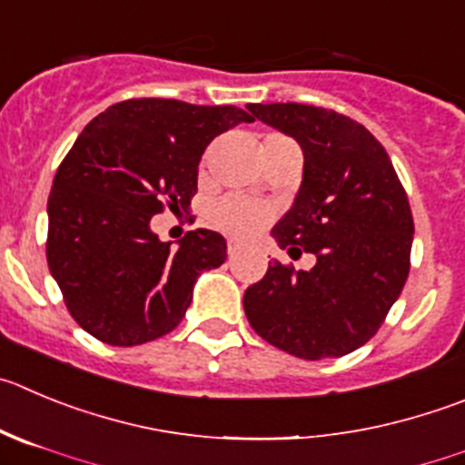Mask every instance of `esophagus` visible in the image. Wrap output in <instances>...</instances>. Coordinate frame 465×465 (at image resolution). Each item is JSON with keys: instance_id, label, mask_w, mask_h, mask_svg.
<instances>
[{"instance_id": "34e87169", "label": "esophagus", "mask_w": 465, "mask_h": 465, "mask_svg": "<svg viewBox=\"0 0 465 465\" xmlns=\"http://www.w3.org/2000/svg\"><path fill=\"white\" fill-rule=\"evenodd\" d=\"M242 247H245V242L238 241V238H229V241H227V252L232 254V257H233V254L241 252Z\"/></svg>"}]
</instances>
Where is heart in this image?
<instances>
[{
    "instance_id": "obj_1",
    "label": "heart",
    "mask_w": 465,
    "mask_h": 465,
    "mask_svg": "<svg viewBox=\"0 0 465 465\" xmlns=\"http://www.w3.org/2000/svg\"><path fill=\"white\" fill-rule=\"evenodd\" d=\"M268 140H286L280 134H271ZM211 215L213 224L223 232L232 233V236H252L254 232L266 227L272 218L271 206L254 199L238 197V194H229V197L218 199L211 203Z\"/></svg>"
}]
</instances>
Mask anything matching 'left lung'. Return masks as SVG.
<instances>
[{
    "instance_id": "obj_1",
    "label": "left lung",
    "mask_w": 465,
    "mask_h": 465,
    "mask_svg": "<svg viewBox=\"0 0 465 465\" xmlns=\"http://www.w3.org/2000/svg\"><path fill=\"white\" fill-rule=\"evenodd\" d=\"M305 155L302 185L272 238L312 271L268 263L242 307L259 337L305 360L340 358L379 332L411 271L413 213L383 144L362 124L325 107L252 103Z\"/></svg>"
}]
</instances>
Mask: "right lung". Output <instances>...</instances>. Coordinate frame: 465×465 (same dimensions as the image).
Returning a JSON list of instances; mask_svg holds the SVG:
<instances>
[{
	"label": "right lung",
	"instance_id": "add662e5",
	"mask_svg": "<svg viewBox=\"0 0 465 465\" xmlns=\"http://www.w3.org/2000/svg\"><path fill=\"white\" fill-rule=\"evenodd\" d=\"M250 121L233 105L133 98L82 130L54 173L45 254L68 312L89 335L137 346L181 323L197 277L227 259V241L194 229L172 250L151 232V218L188 208L206 146Z\"/></svg>",
	"mask_w": 465,
	"mask_h": 465
}]
</instances>
